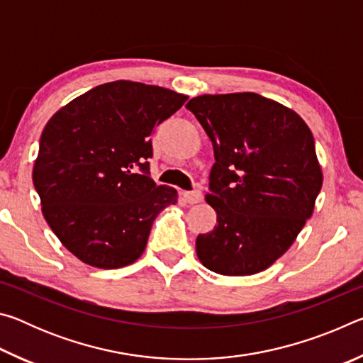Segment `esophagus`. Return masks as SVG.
<instances>
[{
  "instance_id": "1",
  "label": "esophagus",
  "mask_w": 363,
  "mask_h": 363,
  "mask_svg": "<svg viewBox=\"0 0 363 363\" xmlns=\"http://www.w3.org/2000/svg\"><path fill=\"white\" fill-rule=\"evenodd\" d=\"M184 200L187 201V203L194 205V203H200L201 200H203V194L200 192V190H192V192H182Z\"/></svg>"
}]
</instances>
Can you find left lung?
<instances>
[{
    "instance_id": "1",
    "label": "left lung",
    "mask_w": 363,
    "mask_h": 363,
    "mask_svg": "<svg viewBox=\"0 0 363 363\" xmlns=\"http://www.w3.org/2000/svg\"><path fill=\"white\" fill-rule=\"evenodd\" d=\"M186 107L216 158L205 200L218 224L196 237V256L220 275L262 272L314 213L323 182L314 136L294 110L256 93L201 94Z\"/></svg>"
}]
</instances>
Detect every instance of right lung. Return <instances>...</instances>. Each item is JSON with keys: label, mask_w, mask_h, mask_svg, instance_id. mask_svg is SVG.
I'll return each instance as SVG.
<instances>
[{"label": "right lung", "mask_w": 363, "mask_h": 363, "mask_svg": "<svg viewBox=\"0 0 363 363\" xmlns=\"http://www.w3.org/2000/svg\"><path fill=\"white\" fill-rule=\"evenodd\" d=\"M186 94L118 79L59 108L41 133L33 186L60 243L97 269L130 266L177 190L149 177L153 130ZM139 166L141 173L135 171Z\"/></svg>", "instance_id": "right-lung-1"}]
</instances>
